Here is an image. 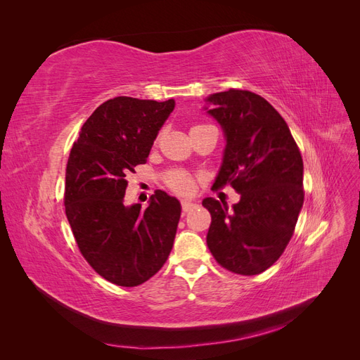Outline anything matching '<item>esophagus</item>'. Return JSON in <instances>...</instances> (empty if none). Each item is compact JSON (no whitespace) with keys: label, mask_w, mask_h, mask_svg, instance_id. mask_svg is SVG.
<instances>
[{"label":"esophagus","mask_w":360,"mask_h":360,"mask_svg":"<svg viewBox=\"0 0 360 360\" xmlns=\"http://www.w3.org/2000/svg\"><path fill=\"white\" fill-rule=\"evenodd\" d=\"M195 205H197V204H193V202H191V201L184 200V201H181V212H183V213H188V212H191V210L193 209Z\"/></svg>","instance_id":"1"}]
</instances>
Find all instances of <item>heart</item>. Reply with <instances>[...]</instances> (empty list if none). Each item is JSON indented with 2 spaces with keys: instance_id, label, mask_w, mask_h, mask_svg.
<instances>
[{
  "instance_id": "heart-1",
  "label": "heart",
  "mask_w": 360,
  "mask_h": 360,
  "mask_svg": "<svg viewBox=\"0 0 360 360\" xmlns=\"http://www.w3.org/2000/svg\"><path fill=\"white\" fill-rule=\"evenodd\" d=\"M202 126H209V124H197V126L192 127V130L197 129V127H202ZM165 183L172 192H176L179 195H189V193L193 192V188H195L193 176H191L189 172L179 171V169L167 172Z\"/></svg>"
}]
</instances>
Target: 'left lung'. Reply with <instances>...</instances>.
I'll return each mask as SVG.
<instances>
[{
	"mask_svg": "<svg viewBox=\"0 0 360 360\" xmlns=\"http://www.w3.org/2000/svg\"><path fill=\"white\" fill-rule=\"evenodd\" d=\"M226 147L213 188L240 193L233 210L205 198L212 214L207 246L217 264L258 275L276 263L292 237L303 205V160L285 120L264 97L228 90L207 97Z\"/></svg>",
	"mask_w": 360,
	"mask_h": 360,
	"instance_id": "1",
	"label": "left lung"
}]
</instances>
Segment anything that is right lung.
<instances>
[{
	"label": "right lung",
	"mask_w": 360,
	"mask_h": 360,
	"mask_svg": "<svg viewBox=\"0 0 360 360\" xmlns=\"http://www.w3.org/2000/svg\"><path fill=\"white\" fill-rule=\"evenodd\" d=\"M174 105L114 97L89 117L70 150L64 207L76 245L97 274L120 287L156 275L177 233L181 207L167 192L156 191L147 209L124 205L126 176L147 162Z\"/></svg>",
	"instance_id": "add662e5"
}]
</instances>
